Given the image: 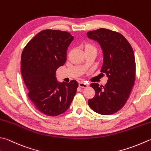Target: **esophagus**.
<instances>
[{"instance_id":"34e87169","label":"esophagus","mask_w":151,"mask_h":151,"mask_svg":"<svg viewBox=\"0 0 151 151\" xmlns=\"http://www.w3.org/2000/svg\"><path fill=\"white\" fill-rule=\"evenodd\" d=\"M78 86H79V87L82 88H87L88 87V84L85 83V82H79Z\"/></svg>"}]
</instances>
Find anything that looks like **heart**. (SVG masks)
I'll return each instance as SVG.
<instances>
[{
	"mask_svg": "<svg viewBox=\"0 0 151 151\" xmlns=\"http://www.w3.org/2000/svg\"><path fill=\"white\" fill-rule=\"evenodd\" d=\"M82 47H83L86 54H87V53H90V52L95 53L96 54H97V47L92 43L89 42H84L83 44V45H82Z\"/></svg>",
	"mask_w": 151,
	"mask_h": 151,
	"instance_id": "obj_1",
	"label": "heart"
}]
</instances>
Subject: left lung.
<instances>
[{
	"label": "left lung",
	"mask_w": 151,
	"mask_h": 151,
	"mask_svg": "<svg viewBox=\"0 0 151 151\" xmlns=\"http://www.w3.org/2000/svg\"><path fill=\"white\" fill-rule=\"evenodd\" d=\"M87 35L101 46L104 58L101 72L108 77L105 86L91 83L96 95L88 100V105L98 114H114L126 104L135 83L134 50L126 38L116 31L101 28L88 32Z\"/></svg>",
	"instance_id": "8db88e82"
}]
</instances>
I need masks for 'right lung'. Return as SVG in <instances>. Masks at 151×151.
Wrapping results in <instances>:
<instances>
[{
	"label": "right lung",
	"instance_id": "right-lung-1",
	"mask_svg": "<svg viewBox=\"0 0 151 151\" xmlns=\"http://www.w3.org/2000/svg\"><path fill=\"white\" fill-rule=\"evenodd\" d=\"M74 37L69 32L46 29L23 48L21 70L27 96L35 107L47 116H55L70 107L78 86L75 80L58 84V68L67 60V50Z\"/></svg>",
	"mask_w": 151,
	"mask_h": 151
}]
</instances>
